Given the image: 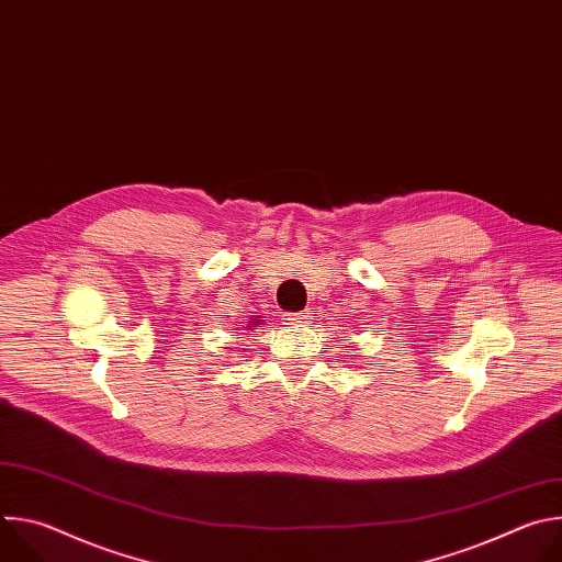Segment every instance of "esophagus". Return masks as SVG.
<instances>
[{
  "mask_svg": "<svg viewBox=\"0 0 562 562\" xmlns=\"http://www.w3.org/2000/svg\"><path fill=\"white\" fill-rule=\"evenodd\" d=\"M286 319H291V325H306L308 319H311V315H308L306 311H302V313H293V315H289Z\"/></svg>",
  "mask_w": 562,
  "mask_h": 562,
  "instance_id": "obj_1",
  "label": "esophagus"
}]
</instances>
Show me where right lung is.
I'll use <instances>...</instances> for the list:
<instances>
[{
	"instance_id": "right-lung-1",
	"label": "right lung",
	"mask_w": 562,
	"mask_h": 562,
	"mask_svg": "<svg viewBox=\"0 0 562 562\" xmlns=\"http://www.w3.org/2000/svg\"><path fill=\"white\" fill-rule=\"evenodd\" d=\"M251 325H254V327H260V325H262V319H260V315H254V317H251ZM245 329L249 331V327H245Z\"/></svg>"
}]
</instances>
